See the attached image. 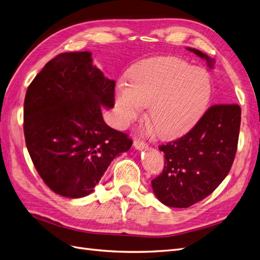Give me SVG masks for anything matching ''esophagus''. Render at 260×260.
I'll use <instances>...</instances> for the list:
<instances>
[{"label":"esophagus","instance_id":"1","mask_svg":"<svg viewBox=\"0 0 260 260\" xmlns=\"http://www.w3.org/2000/svg\"><path fill=\"white\" fill-rule=\"evenodd\" d=\"M133 146H135L137 149H144L147 147V144L141 140H136L135 142H133Z\"/></svg>","mask_w":260,"mask_h":260}]
</instances>
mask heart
Masks as SVG:
<instances>
[{"mask_svg": "<svg viewBox=\"0 0 260 260\" xmlns=\"http://www.w3.org/2000/svg\"><path fill=\"white\" fill-rule=\"evenodd\" d=\"M212 94L209 74L178 57H156L131 72L130 84L116 93L118 120L137 119L148 106L147 121L161 139L185 135L205 113Z\"/></svg>", "mask_w": 260, "mask_h": 260, "instance_id": "1", "label": "heart"}]
</instances>
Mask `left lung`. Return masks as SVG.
<instances>
[{
    "instance_id": "obj_1",
    "label": "left lung",
    "mask_w": 260,
    "mask_h": 260,
    "mask_svg": "<svg viewBox=\"0 0 260 260\" xmlns=\"http://www.w3.org/2000/svg\"><path fill=\"white\" fill-rule=\"evenodd\" d=\"M187 50L214 68V58L196 49ZM240 124L238 104L214 105L185 136L160 145L165 167L152 180L156 198L166 206L186 208L214 192L231 169Z\"/></svg>"
}]
</instances>
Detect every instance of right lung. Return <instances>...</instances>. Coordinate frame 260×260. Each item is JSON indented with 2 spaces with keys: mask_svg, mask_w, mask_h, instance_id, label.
<instances>
[{
  "mask_svg": "<svg viewBox=\"0 0 260 260\" xmlns=\"http://www.w3.org/2000/svg\"><path fill=\"white\" fill-rule=\"evenodd\" d=\"M115 85L84 51L57 55L28 86L26 145L38 174L56 194L89 195L115 157L130 149L132 140L102 115V107L115 105Z\"/></svg>",
  "mask_w": 260,
  "mask_h": 260,
  "instance_id": "right-lung-1",
  "label": "right lung"
}]
</instances>
